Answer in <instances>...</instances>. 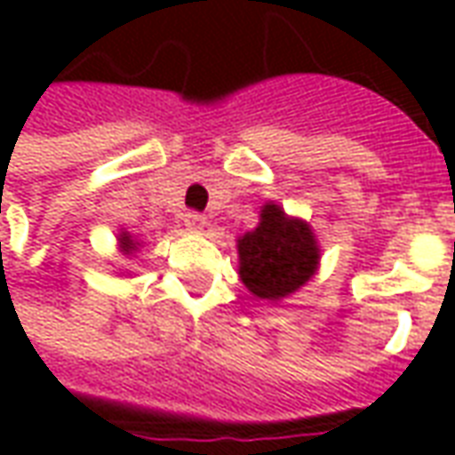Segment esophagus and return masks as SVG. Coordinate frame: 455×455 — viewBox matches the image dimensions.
<instances>
[{
    "instance_id": "1",
    "label": "esophagus",
    "mask_w": 455,
    "mask_h": 455,
    "mask_svg": "<svg viewBox=\"0 0 455 455\" xmlns=\"http://www.w3.org/2000/svg\"><path fill=\"white\" fill-rule=\"evenodd\" d=\"M185 224H188L192 231H199V228H204L207 219H204V214H199V212H188V214H185Z\"/></svg>"
}]
</instances>
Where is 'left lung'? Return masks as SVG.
<instances>
[{
	"mask_svg": "<svg viewBox=\"0 0 455 455\" xmlns=\"http://www.w3.org/2000/svg\"><path fill=\"white\" fill-rule=\"evenodd\" d=\"M238 275L260 299L277 302L309 283L319 267V246L307 221L266 202L253 231L238 238Z\"/></svg>",
	"mask_w": 455,
	"mask_h": 455,
	"instance_id": "left-lung-1",
	"label": "left lung"
}]
</instances>
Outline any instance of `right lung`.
<instances>
[{"label":"right lung","mask_w":455,"mask_h":455,"mask_svg":"<svg viewBox=\"0 0 455 455\" xmlns=\"http://www.w3.org/2000/svg\"><path fill=\"white\" fill-rule=\"evenodd\" d=\"M119 246H121V251H124V253H126V256H131V253H136V251H139V241H136V238L131 236L129 231H121L119 234Z\"/></svg>","instance_id":"right-lung-1"}]
</instances>
